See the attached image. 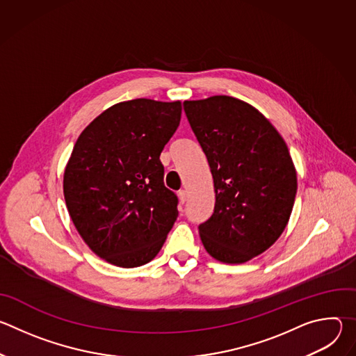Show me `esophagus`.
Segmentation results:
<instances>
[{"mask_svg":"<svg viewBox=\"0 0 356 356\" xmlns=\"http://www.w3.org/2000/svg\"><path fill=\"white\" fill-rule=\"evenodd\" d=\"M179 200H180V204H184L186 200H187V191L186 190L179 191Z\"/></svg>","mask_w":356,"mask_h":356,"instance_id":"esophagus-1","label":"esophagus"}]
</instances>
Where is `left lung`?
Listing matches in <instances>:
<instances>
[{
  "label": "left lung",
  "instance_id": "left-lung-1",
  "mask_svg": "<svg viewBox=\"0 0 356 356\" xmlns=\"http://www.w3.org/2000/svg\"><path fill=\"white\" fill-rule=\"evenodd\" d=\"M183 107L214 179V213L198 225L201 242L220 262H248L270 248L289 222L297 175L287 145L238 98L214 95Z\"/></svg>",
  "mask_w": 356,
  "mask_h": 356
}]
</instances>
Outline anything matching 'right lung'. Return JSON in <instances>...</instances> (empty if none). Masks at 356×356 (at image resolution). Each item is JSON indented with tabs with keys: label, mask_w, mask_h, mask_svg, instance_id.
<instances>
[{
	"label": "right lung",
	"mask_w": 356,
	"mask_h": 356,
	"mask_svg": "<svg viewBox=\"0 0 356 356\" xmlns=\"http://www.w3.org/2000/svg\"><path fill=\"white\" fill-rule=\"evenodd\" d=\"M180 117V101H124L99 114L73 147L63 177L70 218L95 255L115 266L154 259L179 216L159 158Z\"/></svg>",
	"instance_id": "right-lung-1"
}]
</instances>
